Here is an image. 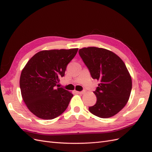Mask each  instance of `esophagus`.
<instances>
[{
    "mask_svg": "<svg viewBox=\"0 0 152 152\" xmlns=\"http://www.w3.org/2000/svg\"><path fill=\"white\" fill-rule=\"evenodd\" d=\"M77 93L79 94H84L85 93V91H77Z\"/></svg>",
    "mask_w": 152,
    "mask_h": 152,
    "instance_id": "obj_1",
    "label": "esophagus"
}]
</instances>
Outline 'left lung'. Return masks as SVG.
Instances as JSON below:
<instances>
[{
    "label": "left lung",
    "instance_id": "obj_1",
    "mask_svg": "<svg viewBox=\"0 0 152 152\" xmlns=\"http://www.w3.org/2000/svg\"><path fill=\"white\" fill-rule=\"evenodd\" d=\"M79 53L92 78L100 82L94 91L97 102L89 111L101 118L114 116L126 104L132 91V77L124 62L104 48H83Z\"/></svg>",
    "mask_w": 152,
    "mask_h": 152
}]
</instances>
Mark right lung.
<instances>
[{
    "instance_id": "add662e5",
    "label": "right lung",
    "mask_w": 152,
    "mask_h": 152,
    "mask_svg": "<svg viewBox=\"0 0 152 152\" xmlns=\"http://www.w3.org/2000/svg\"><path fill=\"white\" fill-rule=\"evenodd\" d=\"M77 51L78 48L40 51L22 70V97L29 110L40 119H55L68 106L73 94L56 86Z\"/></svg>"
}]
</instances>
